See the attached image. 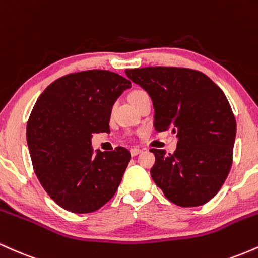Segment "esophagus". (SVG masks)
Segmentation results:
<instances>
[{
    "label": "esophagus",
    "mask_w": 258,
    "mask_h": 258,
    "mask_svg": "<svg viewBox=\"0 0 258 258\" xmlns=\"http://www.w3.org/2000/svg\"><path fill=\"white\" fill-rule=\"evenodd\" d=\"M130 152H131V155L132 156H136V155H138V154H141L142 152H143V150L139 149V148H132V149L130 150Z\"/></svg>",
    "instance_id": "34e87169"
}]
</instances>
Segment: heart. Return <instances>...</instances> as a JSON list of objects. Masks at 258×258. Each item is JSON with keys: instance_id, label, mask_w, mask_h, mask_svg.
Segmentation results:
<instances>
[{"instance_id": "heart-1", "label": "heart", "mask_w": 258, "mask_h": 258, "mask_svg": "<svg viewBox=\"0 0 258 258\" xmlns=\"http://www.w3.org/2000/svg\"><path fill=\"white\" fill-rule=\"evenodd\" d=\"M144 96H147V93L144 91L133 90L131 93L128 94V99H130V102H131V103H135L136 100H138L139 98H142V97H144Z\"/></svg>"}]
</instances>
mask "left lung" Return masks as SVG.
<instances>
[{"instance_id": "left-lung-1", "label": "left lung", "mask_w": 258, "mask_h": 258, "mask_svg": "<svg viewBox=\"0 0 258 258\" xmlns=\"http://www.w3.org/2000/svg\"><path fill=\"white\" fill-rule=\"evenodd\" d=\"M127 78L148 92L154 127L171 130L178 142L173 154L150 149V174L171 203L200 206L223 185L233 160L235 117L223 91L205 74L186 68L126 69Z\"/></svg>"}]
</instances>
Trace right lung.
Segmentation results:
<instances>
[{"mask_svg": "<svg viewBox=\"0 0 258 258\" xmlns=\"http://www.w3.org/2000/svg\"><path fill=\"white\" fill-rule=\"evenodd\" d=\"M128 80L108 70L59 78L35 103L26 141L41 185L59 206L74 214L97 211L114 197L131 154L92 149V135L110 132L111 108Z\"/></svg>", "mask_w": 258, "mask_h": 258, "instance_id": "obj_1", "label": "right lung"}]
</instances>
